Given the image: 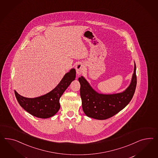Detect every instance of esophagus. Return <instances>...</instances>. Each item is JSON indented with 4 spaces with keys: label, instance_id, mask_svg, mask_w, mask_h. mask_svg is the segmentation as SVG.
<instances>
[{
    "label": "esophagus",
    "instance_id": "esophagus-1",
    "mask_svg": "<svg viewBox=\"0 0 158 158\" xmlns=\"http://www.w3.org/2000/svg\"><path fill=\"white\" fill-rule=\"evenodd\" d=\"M85 65L83 63H78L77 64L76 67H75V69H76V71H77V75H81L82 73L84 72L85 70Z\"/></svg>",
    "mask_w": 158,
    "mask_h": 158
}]
</instances>
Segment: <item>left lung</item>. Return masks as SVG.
<instances>
[{"instance_id":"8db88e82","label":"left lung","mask_w":158,"mask_h":158,"mask_svg":"<svg viewBox=\"0 0 158 158\" xmlns=\"http://www.w3.org/2000/svg\"><path fill=\"white\" fill-rule=\"evenodd\" d=\"M136 69L134 61V71L129 85L123 92L114 94L99 93L91 87L85 77L81 76L79 77L82 109L85 115L94 119H107L127 106L136 90Z\"/></svg>"}]
</instances>
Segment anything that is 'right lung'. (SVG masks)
<instances>
[{
    "label": "right lung",
    "instance_id": "right-lung-1",
    "mask_svg": "<svg viewBox=\"0 0 158 158\" xmlns=\"http://www.w3.org/2000/svg\"><path fill=\"white\" fill-rule=\"evenodd\" d=\"M75 77V69L72 68L55 88L47 94L37 98H26L15 91V95L20 106L30 114L40 118H50L60 109V97Z\"/></svg>",
    "mask_w": 158,
    "mask_h": 158
}]
</instances>
